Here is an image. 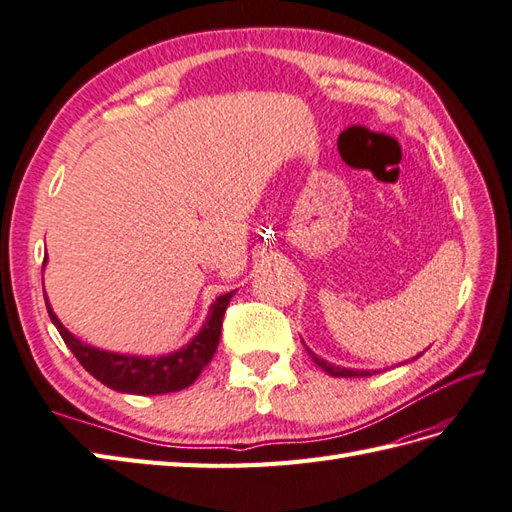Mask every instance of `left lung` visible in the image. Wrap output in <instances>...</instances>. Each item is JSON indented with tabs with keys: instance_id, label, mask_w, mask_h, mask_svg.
<instances>
[{
	"instance_id": "obj_1",
	"label": "left lung",
	"mask_w": 512,
	"mask_h": 512,
	"mask_svg": "<svg viewBox=\"0 0 512 512\" xmlns=\"http://www.w3.org/2000/svg\"><path fill=\"white\" fill-rule=\"evenodd\" d=\"M305 351L307 353H310V358L320 366V368H323V371L325 373H329V375H334V377H368V375H373L371 371H358V368H340V366H334V364H329L327 360H323V358H318V355L316 353H312L310 349H307L305 347ZM417 358H419V355H417ZM417 358H414V360H417Z\"/></svg>"
}]
</instances>
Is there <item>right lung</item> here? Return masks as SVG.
Here are the masks:
<instances>
[{"instance_id": "obj_1", "label": "right lung", "mask_w": 512, "mask_h": 512, "mask_svg": "<svg viewBox=\"0 0 512 512\" xmlns=\"http://www.w3.org/2000/svg\"><path fill=\"white\" fill-rule=\"evenodd\" d=\"M43 259V266H45ZM233 292L218 296L213 305L209 307V316L205 325L198 331V336L187 344V347L178 349L174 353L161 355V358H137V355H122L95 349L91 344L80 342L74 334L63 327L61 320L52 312L50 301L45 299L47 314H50L52 323L56 325L58 334L65 340L76 360L85 366V371L91 373L98 382L109 386L117 392H128V395H165V392H176L187 386H192L202 368H205L213 353L218 349L220 331H222V318L227 312L229 301L233 299ZM45 296V290H43Z\"/></svg>"}]
</instances>
